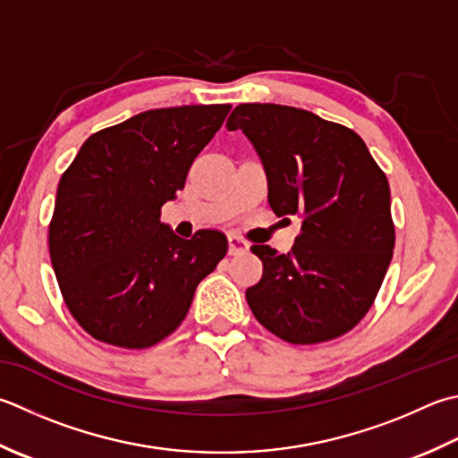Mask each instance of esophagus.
<instances>
[{"label":"esophagus","mask_w":458,"mask_h":458,"mask_svg":"<svg viewBox=\"0 0 458 458\" xmlns=\"http://www.w3.org/2000/svg\"><path fill=\"white\" fill-rule=\"evenodd\" d=\"M250 250V244L246 240H242L236 234H230L228 236V254L230 256H238V254H244Z\"/></svg>","instance_id":"1"}]
</instances>
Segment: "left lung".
I'll return each mask as SVG.
<instances>
[{
	"mask_svg": "<svg viewBox=\"0 0 458 458\" xmlns=\"http://www.w3.org/2000/svg\"><path fill=\"white\" fill-rule=\"evenodd\" d=\"M226 127L262 158L276 216L301 218L292 252L252 246L264 264L246 290L254 318L295 345L347 334L373 306L395 248L387 176L360 134L295 106L238 105Z\"/></svg>",
	"mask_w": 458,
	"mask_h": 458,
	"instance_id": "obj_1",
	"label": "left lung"
}]
</instances>
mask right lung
<instances>
[{
  "mask_svg": "<svg viewBox=\"0 0 458 458\" xmlns=\"http://www.w3.org/2000/svg\"><path fill=\"white\" fill-rule=\"evenodd\" d=\"M230 105L152 109L91 134L63 173L49 256L71 316L97 342L147 349L182 324L226 256L218 230L178 238L160 222Z\"/></svg>",
  "mask_w": 458,
  "mask_h": 458,
  "instance_id": "obj_1",
  "label": "right lung"
}]
</instances>
